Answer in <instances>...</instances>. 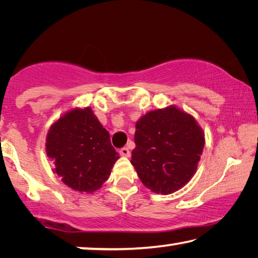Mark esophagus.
Instances as JSON below:
<instances>
[{
	"mask_svg": "<svg viewBox=\"0 0 258 258\" xmlns=\"http://www.w3.org/2000/svg\"><path fill=\"white\" fill-rule=\"evenodd\" d=\"M119 154H120L121 156H124V157H130V156H131V152H130V150H128V148H126V147L121 148V149L119 150Z\"/></svg>",
	"mask_w": 258,
	"mask_h": 258,
	"instance_id": "obj_1",
	"label": "esophagus"
}]
</instances>
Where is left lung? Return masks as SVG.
<instances>
[{
	"label": "left lung",
	"instance_id": "8db88e82",
	"mask_svg": "<svg viewBox=\"0 0 258 258\" xmlns=\"http://www.w3.org/2000/svg\"><path fill=\"white\" fill-rule=\"evenodd\" d=\"M131 164L140 180L156 194L181 189L197 171L204 132L189 113L171 106L146 113L137 121Z\"/></svg>",
	"mask_w": 258,
	"mask_h": 258
}]
</instances>
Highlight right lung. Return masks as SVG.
Here are the masks:
<instances>
[{"label":"right lung","mask_w":258,"mask_h":258,"mask_svg":"<svg viewBox=\"0 0 258 258\" xmlns=\"http://www.w3.org/2000/svg\"><path fill=\"white\" fill-rule=\"evenodd\" d=\"M46 154L64 184L89 194L101 187L119 158L91 108L68 111L51 126Z\"/></svg>","instance_id":"right-lung-1"}]
</instances>
